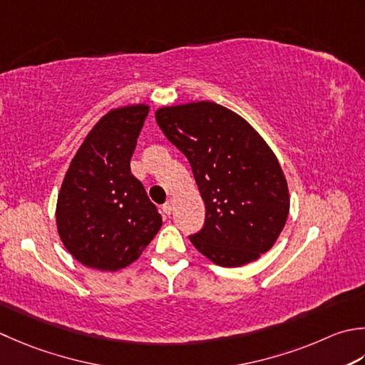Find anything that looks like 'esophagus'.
I'll list each match as a JSON object with an SVG mask.
<instances>
[{"label": "esophagus", "instance_id": "1", "mask_svg": "<svg viewBox=\"0 0 365 365\" xmlns=\"http://www.w3.org/2000/svg\"><path fill=\"white\" fill-rule=\"evenodd\" d=\"M173 210H174V202L173 201H168L166 204L163 205V212L166 213V215H170V213H173Z\"/></svg>", "mask_w": 365, "mask_h": 365}]
</instances>
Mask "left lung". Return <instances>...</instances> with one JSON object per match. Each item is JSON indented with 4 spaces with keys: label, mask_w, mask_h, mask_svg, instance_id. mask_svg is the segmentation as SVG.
<instances>
[{
    "label": "left lung",
    "mask_w": 365,
    "mask_h": 365,
    "mask_svg": "<svg viewBox=\"0 0 365 365\" xmlns=\"http://www.w3.org/2000/svg\"><path fill=\"white\" fill-rule=\"evenodd\" d=\"M156 123L187 156L205 204L191 244L218 266L239 267L275 244L289 212L284 175L272 150L226 107L191 103L163 107Z\"/></svg>",
    "instance_id": "8db88e82"
}]
</instances>
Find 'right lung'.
I'll return each mask as SVG.
<instances>
[{"label":"right lung","instance_id":"right-lung-1","mask_svg":"<svg viewBox=\"0 0 365 365\" xmlns=\"http://www.w3.org/2000/svg\"><path fill=\"white\" fill-rule=\"evenodd\" d=\"M147 106L110 110L78 148L64 177L56 226L68 252L83 266L118 270L139 258L161 227V215L130 161Z\"/></svg>","mask_w":365,"mask_h":365}]
</instances>
